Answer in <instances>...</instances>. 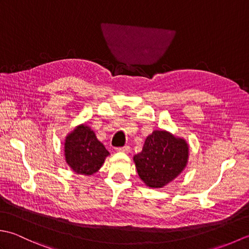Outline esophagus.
Returning <instances> with one entry per match:
<instances>
[{"label": "esophagus", "mask_w": 249, "mask_h": 249, "mask_svg": "<svg viewBox=\"0 0 249 249\" xmlns=\"http://www.w3.org/2000/svg\"><path fill=\"white\" fill-rule=\"evenodd\" d=\"M115 150L118 151V152H124V153H128V152H130V146H129V145H125V146L116 147Z\"/></svg>", "instance_id": "1"}]
</instances>
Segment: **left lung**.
Masks as SVG:
<instances>
[{"mask_svg":"<svg viewBox=\"0 0 249 249\" xmlns=\"http://www.w3.org/2000/svg\"><path fill=\"white\" fill-rule=\"evenodd\" d=\"M188 146L185 140L165 130L153 131L134 160L140 178L147 186L160 188L176 178L186 166Z\"/></svg>","mask_w":249,"mask_h":249,"instance_id":"8db88e82","label":"left lung"}]
</instances>
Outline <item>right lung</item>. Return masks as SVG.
<instances>
[{"mask_svg": "<svg viewBox=\"0 0 249 249\" xmlns=\"http://www.w3.org/2000/svg\"><path fill=\"white\" fill-rule=\"evenodd\" d=\"M109 152L99 142L94 131L81 125L68 135L65 141V160L78 174L91 176L103 166Z\"/></svg>", "mask_w": 249, "mask_h": 249, "instance_id": "right-lung-1", "label": "right lung"}]
</instances>
